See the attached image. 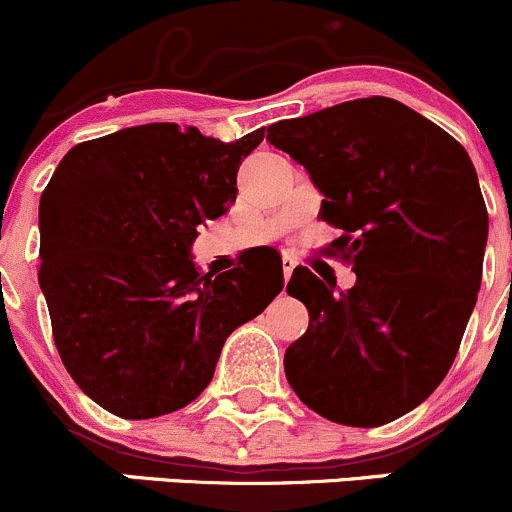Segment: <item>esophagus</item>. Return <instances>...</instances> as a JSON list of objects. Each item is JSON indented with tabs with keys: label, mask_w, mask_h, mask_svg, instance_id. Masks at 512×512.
Masks as SVG:
<instances>
[{
	"label": "esophagus",
	"mask_w": 512,
	"mask_h": 512,
	"mask_svg": "<svg viewBox=\"0 0 512 512\" xmlns=\"http://www.w3.org/2000/svg\"><path fill=\"white\" fill-rule=\"evenodd\" d=\"M294 267H297V262H294L292 257H282V272H285V282L289 280V277H292Z\"/></svg>",
	"instance_id": "34e87169"
}]
</instances>
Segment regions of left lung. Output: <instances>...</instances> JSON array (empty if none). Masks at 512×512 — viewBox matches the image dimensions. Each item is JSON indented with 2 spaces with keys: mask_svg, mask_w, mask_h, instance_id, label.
I'll list each match as a JSON object with an SVG mask.
<instances>
[{
  "mask_svg": "<svg viewBox=\"0 0 512 512\" xmlns=\"http://www.w3.org/2000/svg\"><path fill=\"white\" fill-rule=\"evenodd\" d=\"M267 141L304 165L356 272L339 294L292 272L309 327L285 352L289 386L344 426L409 414L448 374L478 299L488 210L466 148L384 96L277 121Z\"/></svg>",
  "mask_w": 512,
  "mask_h": 512,
  "instance_id": "left-lung-1",
  "label": "left lung"
}]
</instances>
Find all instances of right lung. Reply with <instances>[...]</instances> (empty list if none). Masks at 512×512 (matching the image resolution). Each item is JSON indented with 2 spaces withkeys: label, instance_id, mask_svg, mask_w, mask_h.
I'll return each mask as SVG.
<instances>
[{
  "label": "right lung",
  "instance_id": "right-lung-1",
  "mask_svg": "<svg viewBox=\"0 0 512 512\" xmlns=\"http://www.w3.org/2000/svg\"><path fill=\"white\" fill-rule=\"evenodd\" d=\"M262 128L223 143L146 123L79 143L39 200V285L56 349L86 396L121 418L198 399L225 339L282 292V262L215 277L193 262L205 220L237 198Z\"/></svg>",
  "mask_w": 512,
  "mask_h": 512
}]
</instances>
